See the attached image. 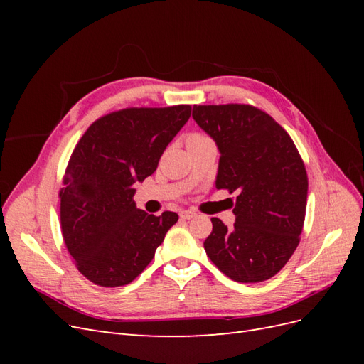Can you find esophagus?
<instances>
[{"mask_svg":"<svg viewBox=\"0 0 364 364\" xmlns=\"http://www.w3.org/2000/svg\"><path fill=\"white\" fill-rule=\"evenodd\" d=\"M181 217L185 220H190V218L196 217V213L193 211V209H185V211H181Z\"/></svg>","mask_w":364,"mask_h":364,"instance_id":"obj_1","label":"esophagus"}]
</instances>
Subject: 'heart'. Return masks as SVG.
<instances>
[{
	"label": "heart",
	"mask_w": 364,
	"mask_h": 364,
	"mask_svg": "<svg viewBox=\"0 0 364 364\" xmlns=\"http://www.w3.org/2000/svg\"><path fill=\"white\" fill-rule=\"evenodd\" d=\"M193 136H199V135H193ZM193 136H191V138H193Z\"/></svg>",
	"instance_id": "1"
}]
</instances>
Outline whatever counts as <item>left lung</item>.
I'll return each instance as SVG.
<instances>
[{
	"label": "left lung",
	"mask_w": 364,
	"mask_h": 364,
	"mask_svg": "<svg viewBox=\"0 0 364 364\" xmlns=\"http://www.w3.org/2000/svg\"><path fill=\"white\" fill-rule=\"evenodd\" d=\"M193 118L220 151L215 186L238 193L232 228L211 218L206 255L237 282L270 279L299 245L305 220L308 178L294 142L247 105L194 106Z\"/></svg>",
	"instance_id": "1"
}]
</instances>
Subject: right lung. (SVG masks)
<instances>
[{"label": "right lung", "instance_id": "1", "mask_svg": "<svg viewBox=\"0 0 364 364\" xmlns=\"http://www.w3.org/2000/svg\"><path fill=\"white\" fill-rule=\"evenodd\" d=\"M191 106L132 107L97 119L77 142L60 190V225L77 269L102 287L134 281L179 215L147 214L135 183L158 168Z\"/></svg>", "mask_w": 364, "mask_h": 364}]
</instances>
